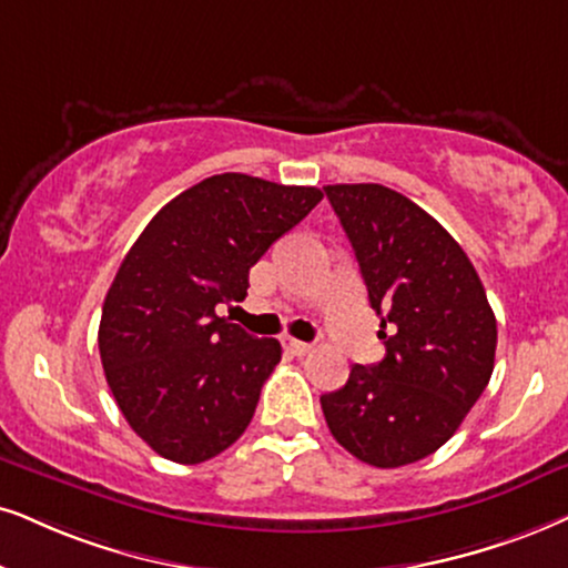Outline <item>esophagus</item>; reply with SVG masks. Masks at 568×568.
I'll list each match as a JSON object with an SVG mask.
<instances>
[{"mask_svg": "<svg viewBox=\"0 0 568 568\" xmlns=\"http://www.w3.org/2000/svg\"><path fill=\"white\" fill-rule=\"evenodd\" d=\"M283 346L288 348L293 356H304V354H308V351H312V343L296 341V337H285V341H283Z\"/></svg>", "mask_w": 568, "mask_h": 568, "instance_id": "34e87169", "label": "esophagus"}]
</instances>
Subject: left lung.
<instances>
[{"label":"left lung","instance_id":"left-lung-1","mask_svg":"<svg viewBox=\"0 0 568 568\" xmlns=\"http://www.w3.org/2000/svg\"><path fill=\"white\" fill-rule=\"evenodd\" d=\"M325 193L367 283L385 358L354 364L348 383L320 404L348 454L396 469L435 454L462 427L490 383L498 325L475 264L412 199L377 183Z\"/></svg>","mask_w":568,"mask_h":568}]
</instances>
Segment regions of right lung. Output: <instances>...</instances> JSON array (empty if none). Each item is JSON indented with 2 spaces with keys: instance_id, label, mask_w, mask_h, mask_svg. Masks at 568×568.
Wrapping results in <instances>:
<instances>
[{
  "instance_id": "add662e5",
  "label": "right lung",
  "mask_w": 568,
  "mask_h": 568,
  "mask_svg": "<svg viewBox=\"0 0 568 568\" xmlns=\"http://www.w3.org/2000/svg\"><path fill=\"white\" fill-rule=\"evenodd\" d=\"M320 201L314 185L222 172L164 204L125 254L99 354L128 425L160 456L210 462L248 427L283 348L214 306L246 298L248 270Z\"/></svg>"
}]
</instances>
